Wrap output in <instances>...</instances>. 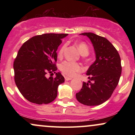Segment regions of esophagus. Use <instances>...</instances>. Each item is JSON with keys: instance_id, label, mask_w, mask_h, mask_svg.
Returning <instances> with one entry per match:
<instances>
[{"instance_id": "1", "label": "esophagus", "mask_w": 135, "mask_h": 135, "mask_svg": "<svg viewBox=\"0 0 135 135\" xmlns=\"http://www.w3.org/2000/svg\"><path fill=\"white\" fill-rule=\"evenodd\" d=\"M65 80H70L72 79V78L71 77H65Z\"/></svg>"}]
</instances>
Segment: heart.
Segmentation results:
<instances>
[{"label": "heart", "instance_id": "obj_1", "mask_svg": "<svg viewBox=\"0 0 135 135\" xmlns=\"http://www.w3.org/2000/svg\"><path fill=\"white\" fill-rule=\"evenodd\" d=\"M77 47H78L79 50L82 55L88 56L89 55V49L86 43L84 42H80L77 44ZM65 47L66 44H63L60 48L58 52V57L61 58L63 56ZM59 67H60V70L64 75L69 77L75 76L77 73L81 72L83 70V67L80 63L70 61H64L60 65Z\"/></svg>", "mask_w": 135, "mask_h": 135}]
</instances>
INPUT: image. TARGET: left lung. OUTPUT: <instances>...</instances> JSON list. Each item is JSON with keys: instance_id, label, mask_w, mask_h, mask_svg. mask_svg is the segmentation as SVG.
Listing matches in <instances>:
<instances>
[{"instance_id": "left-lung-1", "label": "left lung", "mask_w": 135, "mask_h": 135, "mask_svg": "<svg viewBox=\"0 0 135 135\" xmlns=\"http://www.w3.org/2000/svg\"><path fill=\"white\" fill-rule=\"evenodd\" d=\"M81 34L91 40L97 59L86 73L89 80L87 83L83 82L76 98L82 104L95 106L108 100L117 87L122 72L120 58L106 38L91 32Z\"/></svg>"}]
</instances>
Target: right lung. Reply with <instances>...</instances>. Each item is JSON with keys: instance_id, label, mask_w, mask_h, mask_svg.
Returning <instances> with one entry per match:
<instances>
[{"instance_id": "right-lung-1", "label": "right lung", "mask_w": 135, "mask_h": 135, "mask_svg": "<svg viewBox=\"0 0 135 135\" xmlns=\"http://www.w3.org/2000/svg\"><path fill=\"white\" fill-rule=\"evenodd\" d=\"M67 33H45L32 37L20 47L14 61L15 81L27 100L36 104H47L58 94V87L64 83L61 73L46 78L47 73H56L57 53L61 38Z\"/></svg>"}]
</instances>
